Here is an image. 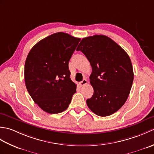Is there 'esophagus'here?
Returning <instances> with one entry per match:
<instances>
[{
    "label": "esophagus",
    "mask_w": 154,
    "mask_h": 154,
    "mask_svg": "<svg viewBox=\"0 0 154 154\" xmlns=\"http://www.w3.org/2000/svg\"><path fill=\"white\" fill-rule=\"evenodd\" d=\"M87 83V81L86 79H83L82 81H81L79 83V85L81 86H84L85 85H86Z\"/></svg>",
    "instance_id": "obj_1"
}]
</instances>
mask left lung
Segmentation results:
<instances>
[{
    "label": "left lung",
    "mask_w": 154,
    "mask_h": 154,
    "mask_svg": "<svg viewBox=\"0 0 154 154\" xmlns=\"http://www.w3.org/2000/svg\"><path fill=\"white\" fill-rule=\"evenodd\" d=\"M77 51L85 55L92 67L89 78L94 93L87 100L88 107L100 116L116 112L126 101L134 80L128 55L112 39L104 35L82 39Z\"/></svg>",
    "instance_id": "8db88e82"
}]
</instances>
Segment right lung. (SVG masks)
<instances>
[{
    "label": "right lung",
    "instance_id": "obj_1",
    "mask_svg": "<svg viewBox=\"0 0 154 154\" xmlns=\"http://www.w3.org/2000/svg\"><path fill=\"white\" fill-rule=\"evenodd\" d=\"M80 40L57 32L38 42L29 52L24 66L26 87L45 112H63L76 93L77 85L70 79L68 64Z\"/></svg>",
    "mask_w": 154,
    "mask_h": 154
}]
</instances>
